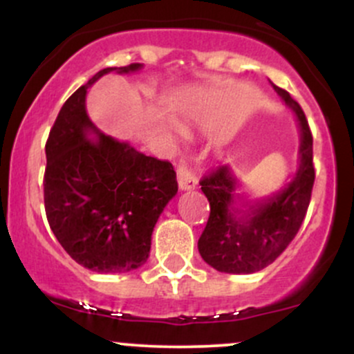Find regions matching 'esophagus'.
I'll return each instance as SVG.
<instances>
[{
	"mask_svg": "<svg viewBox=\"0 0 354 354\" xmlns=\"http://www.w3.org/2000/svg\"><path fill=\"white\" fill-rule=\"evenodd\" d=\"M176 176H178V185H180L181 189H191L198 185L196 176H194V174L191 173L185 165L178 166Z\"/></svg>",
	"mask_w": 354,
	"mask_h": 354,
	"instance_id": "obj_1",
	"label": "esophagus"
}]
</instances>
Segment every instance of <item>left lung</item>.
<instances>
[{
  "instance_id": "8db88e82",
  "label": "left lung",
  "mask_w": 354,
  "mask_h": 354,
  "mask_svg": "<svg viewBox=\"0 0 354 354\" xmlns=\"http://www.w3.org/2000/svg\"><path fill=\"white\" fill-rule=\"evenodd\" d=\"M274 91L295 111L301 128L299 168L295 180L266 200L248 203L228 166H218L200 181L209 201V218L198 239L201 258L223 273L250 274L274 261L293 241L310 206L315 165L306 116L286 89Z\"/></svg>"
}]
</instances>
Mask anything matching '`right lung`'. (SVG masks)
<instances>
[{
	"label": "right lung",
	"mask_w": 354,
	"mask_h": 354,
	"mask_svg": "<svg viewBox=\"0 0 354 354\" xmlns=\"http://www.w3.org/2000/svg\"><path fill=\"white\" fill-rule=\"evenodd\" d=\"M140 63L120 73L140 70ZM104 68L76 89L59 109L46 141L44 209L59 245L96 273H126L145 265L151 234L165 206L176 194L169 161L100 133L86 115V89ZM99 136L88 140L87 133Z\"/></svg>",
	"instance_id": "1"
}]
</instances>
